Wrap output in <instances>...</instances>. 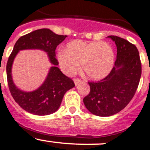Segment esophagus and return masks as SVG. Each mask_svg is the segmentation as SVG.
Returning a JSON list of instances; mask_svg holds the SVG:
<instances>
[{
    "label": "esophagus",
    "instance_id": "obj_1",
    "mask_svg": "<svg viewBox=\"0 0 150 150\" xmlns=\"http://www.w3.org/2000/svg\"><path fill=\"white\" fill-rule=\"evenodd\" d=\"M74 83H75V86H77V85L79 84V83H81V80H80V79H77V78H75V79H74Z\"/></svg>",
    "mask_w": 150,
    "mask_h": 150
}]
</instances>
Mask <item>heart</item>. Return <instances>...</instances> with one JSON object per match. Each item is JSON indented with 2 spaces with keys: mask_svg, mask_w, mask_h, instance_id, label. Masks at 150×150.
<instances>
[{
  "mask_svg": "<svg viewBox=\"0 0 150 150\" xmlns=\"http://www.w3.org/2000/svg\"><path fill=\"white\" fill-rule=\"evenodd\" d=\"M57 59L61 70L72 75L81 63L82 71L91 80L107 77L115 64V52L107 42H87L74 40L69 42L64 50L58 52Z\"/></svg>",
  "mask_w": 150,
  "mask_h": 150,
  "instance_id": "1",
  "label": "heart"
}]
</instances>
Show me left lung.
Listing matches in <instances>:
<instances>
[{
    "instance_id": "1",
    "label": "left lung",
    "mask_w": 150,
    "mask_h": 150,
    "mask_svg": "<svg viewBox=\"0 0 150 150\" xmlns=\"http://www.w3.org/2000/svg\"><path fill=\"white\" fill-rule=\"evenodd\" d=\"M115 43L117 56L110 73L98 82H88L89 95L83 98L86 108L97 116L119 112L132 100L139 84L141 64L138 49L128 40L108 36Z\"/></svg>"
}]
</instances>
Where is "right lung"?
Returning a JSON list of instances; mask_svg holds the SVG:
<instances>
[{
	"mask_svg": "<svg viewBox=\"0 0 150 150\" xmlns=\"http://www.w3.org/2000/svg\"><path fill=\"white\" fill-rule=\"evenodd\" d=\"M67 35H59L49 29H40L22 36L14 46L6 64V75L9 91L16 103L25 111L35 115H48L58 110L64 94L75 86L74 82L61 72L55 49ZM40 49L47 53L53 65L44 83L37 90L25 92L18 89L13 83L11 67L15 57L21 50Z\"/></svg>",
	"mask_w": 150,
	"mask_h": 150,
	"instance_id": "right-lung-1",
	"label": "right lung"
}]
</instances>
